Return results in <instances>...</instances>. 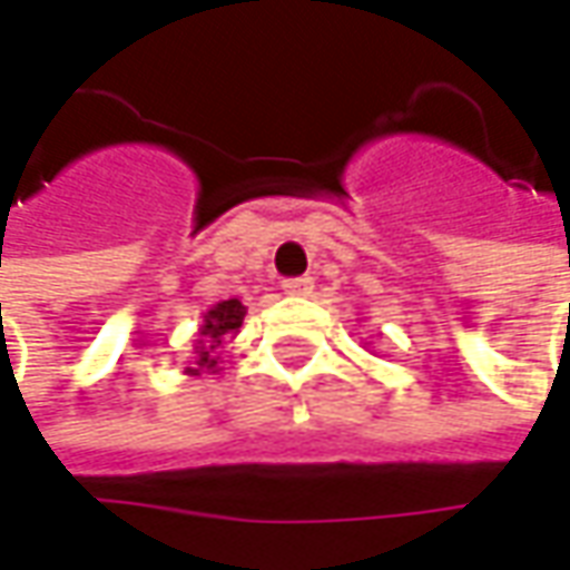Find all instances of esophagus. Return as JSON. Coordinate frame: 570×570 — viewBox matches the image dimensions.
Wrapping results in <instances>:
<instances>
[{
    "label": "esophagus",
    "instance_id": "obj_1",
    "mask_svg": "<svg viewBox=\"0 0 570 570\" xmlns=\"http://www.w3.org/2000/svg\"><path fill=\"white\" fill-rule=\"evenodd\" d=\"M312 284H315L312 277H286L284 293L286 296H309Z\"/></svg>",
    "mask_w": 570,
    "mask_h": 570
}]
</instances>
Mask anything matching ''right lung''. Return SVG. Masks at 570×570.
<instances>
[{
    "label": "right lung",
    "mask_w": 570,
    "mask_h": 570,
    "mask_svg": "<svg viewBox=\"0 0 570 570\" xmlns=\"http://www.w3.org/2000/svg\"><path fill=\"white\" fill-rule=\"evenodd\" d=\"M242 318H245V306L238 303V299H226V303H219V306H213L207 312V318H204V344H200V357H197V366L200 370H213L216 366V357H213V351L223 344V337L229 332H236L238 325H242Z\"/></svg>",
    "instance_id": "right-lung-1"
}]
</instances>
